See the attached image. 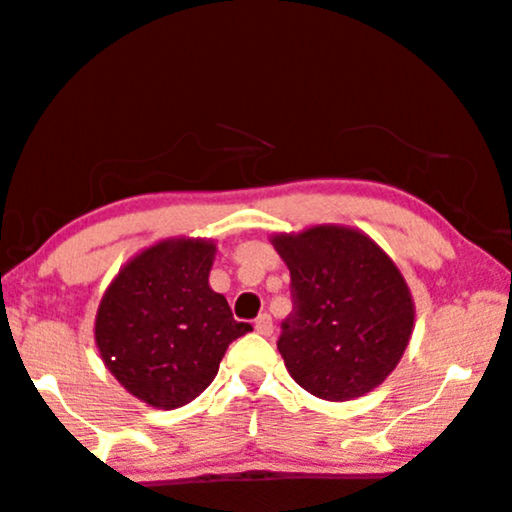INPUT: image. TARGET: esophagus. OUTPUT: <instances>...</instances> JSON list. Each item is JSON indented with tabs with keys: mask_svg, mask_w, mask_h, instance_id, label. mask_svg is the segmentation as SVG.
Listing matches in <instances>:
<instances>
[{
	"mask_svg": "<svg viewBox=\"0 0 512 512\" xmlns=\"http://www.w3.org/2000/svg\"><path fill=\"white\" fill-rule=\"evenodd\" d=\"M255 330L262 334V337H269V334L274 332V322H272V317H269L267 313H262L260 317H257L255 320Z\"/></svg>",
	"mask_w": 512,
	"mask_h": 512,
	"instance_id": "34e87169",
	"label": "esophagus"
}]
</instances>
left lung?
I'll use <instances>...</instances> for the list:
<instances>
[{"label":"left lung","mask_w":512,"mask_h":512,"mask_svg":"<svg viewBox=\"0 0 512 512\" xmlns=\"http://www.w3.org/2000/svg\"><path fill=\"white\" fill-rule=\"evenodd\" d=\"M272 245L296 298L276 342L291 378L327 402L375 390L414 332V298L397 264L366 233L337 223L274 233Z\"/></svg>","instance_id":"obj_1"}]
</instances>
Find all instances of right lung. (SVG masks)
<instances>
[{"label":"right lung","mask_w":512,"mask_h":512,"mask_svg":"<svg viewBox=\"0 0 512 512\" xmlns=\"http://www.w3.org/2000/svg\"><path fill=\"white\" fill-rule=\"evenodd\" d=\"M214 257V240H158L103 293L93 325L98 351L117 383L149 407L190 404L216 378L228 344L252 330L209 286Z\"/></svg>","instance_id":"1"}]
</instances>
